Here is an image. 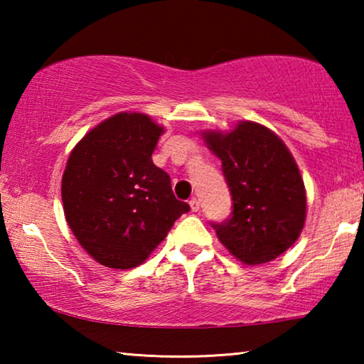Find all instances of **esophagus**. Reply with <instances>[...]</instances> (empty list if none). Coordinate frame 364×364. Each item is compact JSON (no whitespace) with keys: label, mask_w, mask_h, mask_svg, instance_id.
Instances as JSON below:
<instances>
[{"label":"esophagus","mask_w":364,"mask_h":364,"mask_svg":"<svg viewBox=\"0 0 364 364\" xmlns=\"http://www.w3.org/2000/svg\"><path fill=\"white\" fill-rule=\"evenodd\" d=\"M189 207H191V210H193V212L199 210V208H200L199 199H197V197H193V199H189Z\"/></svg>","instance_id":"obj_1"}]
</instances>
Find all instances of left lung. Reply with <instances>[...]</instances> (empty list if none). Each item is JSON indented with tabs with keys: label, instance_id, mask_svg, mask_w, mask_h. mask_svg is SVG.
I'll list each match as a JSON object with an SVG mask.
<instances>
[{
	"label": "left lung",
	"instance_id": "1",
	"mask_svg": "<svg viewBox=\"0 0 364 364\" xmlns=\"http://www.w3.org/2000/svg\"><path fill=\"white\" fill-rule=\"evenodd\" d=\"M232 196L231 218L213 225L218 241L244 264L268 263L292 247L306 218L299 165L278 134L241 120L230 132H202Z\"/></svg>",
	"mask_w": 364,
	"mask_h": 364
}]
</instances>
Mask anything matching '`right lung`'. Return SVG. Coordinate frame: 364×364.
Instances as JSON below:
<instances>
[{"label":"right lung","mask_w":364,"mask_h":364,"mask_svg":"<svg viewBox=\"0 0 364 364\" xmlns=\"http://www.w3.org/2000/svg\"><path fill=\"white\" fill-rule=\"evenodd\" d=\"M162 133L149 115L119 112L91 128L67 160L60 184L65 221L104 267H139L189 210L152 162Z\"/></svg>","instance_id":"right-lung-1"}]
</instances>
